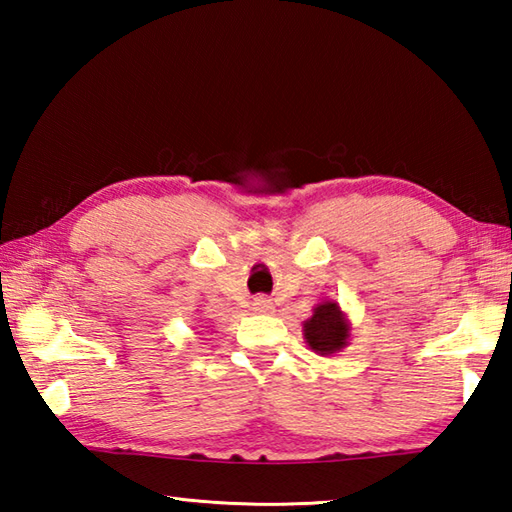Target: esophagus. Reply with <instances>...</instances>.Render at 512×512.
Returning <instances> with one entry per match:
<instances>
[{
    "label": "esophagus",
    "mask_w": 512,
    "mask_h": 512,
    "mask_svg": "<svg viewBox=\"0 0 512 512\" xmlns=\"http://www.w3.org/2000/svg\"><path fill=\"white\" fill-rule=\"evenodd\" d=\"M253 307H255V311H271L273 307H271V300H266V298H257L255 302H253Z\"/></svg>",
    "instance_id": "1"
}]
</instances>
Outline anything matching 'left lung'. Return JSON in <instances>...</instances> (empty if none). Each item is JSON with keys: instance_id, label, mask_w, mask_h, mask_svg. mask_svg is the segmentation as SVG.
Listing matches in <instances>:
<instances>
[{"instance_id": "obj_1", "label": "left lung", "mask_w": 512, "mask_h": 512, "mask_svg": "<svg viewBox=\"0 0 512 512\" xmlns=\"http://www.w3.org/2000/svg\"><path fill=\"white\" fill-rule=\"evenodd\" d=\"M307 345L320 357H332L341 352L350 341V323L339 307V302H320L314 307V316L302 323Z\"/></svg>"}]
</instances>
